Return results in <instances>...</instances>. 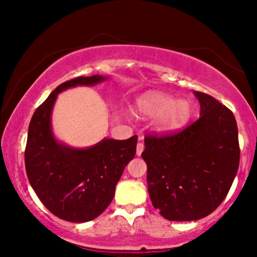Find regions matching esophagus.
Listing matches in <instances>:
<instances>
[{"mask_svg":"<svg viewBox=\"0 0 257 257\" xmlns=\"http://www.w3.org/2000/svg\"><path fill=\"white\" fill-rule=\"evenodd\" d=\"M144 149H145V146H144L143 141H140V143H138V145H137V155L140 156L141 153H143Z\"/></svg>","mask_w":257,"mask_h":257,"instance_id":"obj_1","label":"esophagus"}]
</instances>
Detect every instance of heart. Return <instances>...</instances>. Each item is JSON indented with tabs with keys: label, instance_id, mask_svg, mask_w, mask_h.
Listing matches in <instances>:
<instances>
[{
	"label": "heart",
	"instance_id": "heart-1",
	"mask_svg": "<svg viewBox=\"0 0 257 257\" xmlns=\"http://www.w3.org/2000/svg\"><path fill=\"white\" fill-rule=\"evenodd\" d=\"M135 110L140 116L156 118L155 128L161 133L179 131L187 124L193 112L188 100H179L166 93H151L141 96Z\"/></svg>",
	"mask_w": 257,
	"mask_h": 257
}]
</instances>
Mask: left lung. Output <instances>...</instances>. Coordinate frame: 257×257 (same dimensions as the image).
I'll list each match as a JSON object with an SVG mask.
<instances>
[{"label":"left lung","mask_w":257,"mask_h":257,"mask_svg":"<svg viewBox=\"0 0 257 257\" xmlns=\"http://www.w3.org/2000/svg\"><path fill=\"white\" fill-rule=\"evenodd\" d=\"M199 118L167 137L145 138L153 206L169 221H194L211 214L228 193L239 167L238 128L232 111L194 91Z\"/></svg>","instance_id":"1"}]
</instances>
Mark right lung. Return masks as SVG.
<instances>
[{
	"mask_svg": "<svg viewBox=\"0 0 257 257\" xmlns=\"http://www.w3.org/2000/svg\"><path fill=\"white\" fill-rule=\"evenodd\" d=\"M108 77H77L58 85L35 111L29 125L25 169L31 187L43 205L70 222H87L110 205L117 182L137 152L138 137L102 139L76 149L60 143L52 129V111L58 94L77 85H95Z\"/></svg>",
	"mask_w": 257,
	"mask_h": 257,
	"instance_id": "add662e5",
	"label": "right lung"
}]
</instances>
